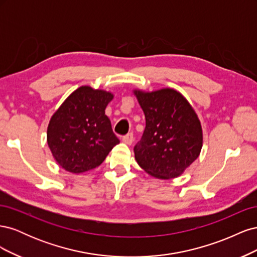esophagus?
Instances as JSON below:
<instances>
[{
	"label": "esophagus",
	"instance_id": "obj_1",
	"mask_svg": "<svg viewBox=\"0 0 257 257\" xmlns=\"http://www.w3.org/2000/svg\"><path fill=\"white\" fill-rule=\"evenodd\" d=\"M122 142H123L124 144H126V145L131 146L132 144H133V142H134V137H133V134L130 133V134H127V135L124 136V137L122 138Z\"/></svg>",
	"mask_w": 257,
	"mask_h": 257
}]
</instances>
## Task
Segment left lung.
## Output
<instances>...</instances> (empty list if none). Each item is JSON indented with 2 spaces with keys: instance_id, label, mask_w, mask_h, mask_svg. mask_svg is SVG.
Masks as SVG:
<instances>
[{
  "instance_id": "obj_1",
  "label": "left lung",
  "mask_w": 257,
  "mask_h": 257,
  "mask_svg": "<svg viewBox=\"0 0 257 257\" xmlns=\"http://www.w3.org/2000/svg\"><path fill=\"white\" fill-rule=\"evenodd\" d=\"M146 116V128L135 148V160L147 174L158 179L181 176L203 147L198 115L180 92L163 88L133 90Z\"/></svg>"
}]
</instances>
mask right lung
Segmentation results:
<instances>
[{
	"label": "right lung",
	"instance_id": "obj_1",
	"mask_svg": "<svg viewBox=\"0 0 257 257\" xmlns=\"http://www.w3.org/2000/svg\"><path fill=\"white\" fill-rule=\"evenodd\" d=\"M113 94L82 85L68 95L50 118L47 143L58 164L72 174L99 166L120 142L105 114Z\"/></svg>",
	"mask_w": 257,
	"mask_h": 257
}]
</instances>
